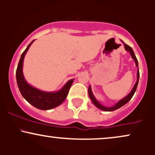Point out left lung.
I'll list each match as a JSON object with an SVG mask.
<instances>
[{"label": "left lung", "instance_id": "1", "mask_svg": "<svg viewBox=\"0 0 155 155\" xmlns=\"http://www.w3.org/2000/svg\"><path fill=\"white\" fill-rule=\"evenodd\" d=\"M124 48H125V49L127 51H128L131 54V57H132V58L133 60H135V62H136V66L138 67V71H137V81L136 84H135L134 87H133V90H131V92H130V93L126 96L125 97H124L123 99H122V100L119 101L117 104L115 105V106H112V107H106V106H104L103 105H101L100 103L98 102L97 100L95 99V97H94L93 94H92V90H91V87H89V89H88V93H89V96H90V99H91V101H92V103H93L94 105H95V106H97V108H100V109L103 110V111H114V110H117L118 109V108H120V107H122V106H123L124 105H125L127 104V102H128L129 101H130V99L132 98L133 95H134L135 92H136V88H137V86H138V79H139V71H138V60H137V58L136 57V55H135L134 52H133V49L131 48L130 46L127 45V44H124Z\"/></svg>", "mask_w": 155, "mask_h": 155}]
</instances>
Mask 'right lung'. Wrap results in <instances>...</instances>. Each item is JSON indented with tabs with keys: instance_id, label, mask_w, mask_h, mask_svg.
<instances>
[{
	"instance_id": "right-lung-1",
	"label": "right lung",
	"mask_w": 155,
	"mask_h": 155,
	"mask_svg": "<svg viewBox=\"0 0 155 155\" xmlns=\"http://www.w3.org/2000/svg\"><path fill=\"white\" fill-rule=\"evenodd\" d=\"M33 41H34V40L28 46L25 50L23 51L22 55H21L20 60H19L18 66L17 68V71H16L17 85H18L19 90L23 97L32 106L41 110L51 109V108L59 106L65 100L74 80L71 79L70 81H68L60 91L56 92L41 91L38 89L28 84L25 79L24 76H23L22 65L25 55L26 52Z\"/></svg>"
}]
</instances>
